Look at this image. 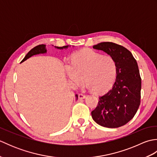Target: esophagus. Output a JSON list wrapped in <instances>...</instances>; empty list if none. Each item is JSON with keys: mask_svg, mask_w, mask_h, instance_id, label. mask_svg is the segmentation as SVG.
Returning a JSON list of instances; mask_svg holds the SVG:
<instances>
[{"mask_svg": "<svg viewBox=\"0 0 157 157\" xmlns=\"http://www.w3.org/2000/svg\"><path fill=\"white\" fill-rule=\"evenodd\" d=\"M86 96L85 95H84V94H79V95H78V98H79V100L85 99V98H86Z\"/></svg>", "mask_w": 157, "mask_h": 157, "instance_id": "34e87169", "label": "esophagus"}]
</instances>
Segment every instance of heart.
<instances>
[{
  "mask_svg": "<svg viewBox=\"0 0 157 157\" xmlns=\"http://www.w3.org/2000/svg\"><path fill=\"white\" fill-rule=\"evenodd\" d=\"M65 68L69 81L73 86L88 82L87 88L98 94L109 91L115 82L117 67L111 56H103L91 49L73 54L71 61H66Z\"/></svg>",
  "mask_w": 157,
  "mask_h": 157,
  "instance_id": "heart-1",
  "label": "heart"
}]
</instances>
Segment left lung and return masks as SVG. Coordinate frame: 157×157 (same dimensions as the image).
<instances>
[{
	"instance_id": "8db88e82",
	"label": "left lung",
	"mask_w": 157,
	"mask_h": 157,
	"mask_svg": "<svg viewBox=\"0 0 157 157\" xmlns=\"http://www.w3.org/2000/svg\"><path fill=\"white\" fill-rule=\"evenodd\" d=\"M93 48L112 56L117 72L112 88L99 97L98 105L92 111V119L105 128H119L132 119L140 104L141 78L138 63L131 52L115 43L101 42Z\"/></svg>"
}]
</instances>
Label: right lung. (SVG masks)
Returning a JSON list of instances; mask_svg holds the SVG:
<instances>
[{
  "label": "right lung",
  "mask_w": 157,
  "mask_h": 157,
  "mask_svg": "<svg viewBox=\"0 0 157 157\" xmlns=\"http://www.w3.org/2000/svg\"><path fill=\"white\" fill-rule=\"evenodd\" d=\"M54 47L56 49H59V50H63V49L66 50V49H67L69 47H71V46L67 45V46H61V47H59V46H54ZM46 52H47V50H46V47L45 44H40V45L36 46V47L32 48L30 51L28 52V54L25 55V57L23 58V59L22 60L20 63L24 62L29 58L32 57V56L40 55V54H46ZM75 99L77 101V100L78 99V94H75Z\"/></svg>",
  "instance_id": "obj_1"
}]
</instances>
